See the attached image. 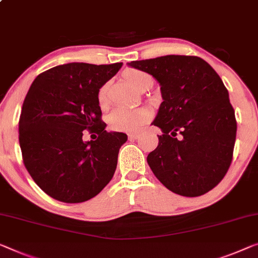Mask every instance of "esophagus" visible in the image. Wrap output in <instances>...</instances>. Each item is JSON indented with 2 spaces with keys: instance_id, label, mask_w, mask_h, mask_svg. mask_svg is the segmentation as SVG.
I'll list each match as a JSON object with an SVG mask.
<instances>
[{
  "instance_id": "34e87169",
  "label": "esophagus",
  "mask_w": 258,
  "mask_h": 258,
  "mask_svg": "<svg viewBox=\"0 0 258 258\" xmlns=\"http://www.w3.org/2000/svg\"><path fill=\"white\" fill-rule=\"evenodd\" d=\"M139 137H140V134L137 133V132L128 133V138H130V139H138V138H139Z\"/></svg>"
}]
</instances>
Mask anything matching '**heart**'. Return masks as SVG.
Masks as SVG:
<instances>
[{
  "mask_svg": "<svg viewBox=\"0 0 258 258\" xmlns=\"http://www.w3.org/2000/svg\"><path fill=\"white\" fill-rule=\"evenodd\" d=\"M124 80L133 89H140L149 82H153L151 75L147 73L138 71V69H130L124 73ZM107 88L102 87L98 92V101L101 104L106 103ZM148 110L146 109H131V107L117 106L111 111L107 116L109 125L113 130L118 131H137L149 119Z\"/></svg>",
  "mask_w": 258,
  "mask_h": 258,
  "instance_id": "heart-1",
  "label": "heart"
}]
</instances>
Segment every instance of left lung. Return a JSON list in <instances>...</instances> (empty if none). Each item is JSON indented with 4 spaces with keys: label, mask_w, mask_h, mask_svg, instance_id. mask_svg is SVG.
<instances>
[{
    "label": "left lung",
    "mask_w": 258,
    "mask_h": 258,
    "mask_svg": "<svg viewBox=\"0 0 258 258\" xmlns=\"http://www.w3.org/2000/svg\"><path fill=\"white\" fill-rule=\"evenodd\" d=\"M127 66L160 83L161 103L152 125L162 131L147 162L175 194L198 197L225 177L236 138L235 112L217 72L198 56L166 55ZM178 134V140L175 136Z\"/></svg>",
    "instance_id": "obj_1"
}]
</instances>
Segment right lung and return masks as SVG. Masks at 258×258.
<instances>
[{
  "label": "right lung",
  "instance_id": "obj_1",
  "mask_svg": "<svg viewBox=\"0 0 258 258\" xmlns=\"http://www.w3.org/2000/svg\"><path fill=\"white\" fill-rule=\"evenodd\" d=\"M121 66L60 64L31 84L19 118V146L26 170L49 197L71 204L89 201L113 177L127 136L106 132L98 92ZM86 129L98 139L84 142Z\"/></svg>",
  "mask_w": 258,
  "mask_h": 258
}]
</instances>
